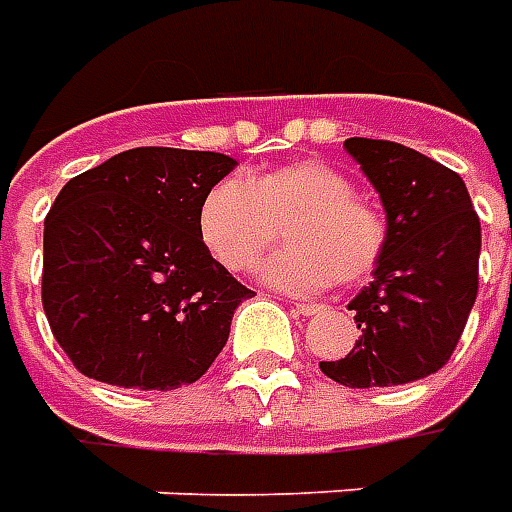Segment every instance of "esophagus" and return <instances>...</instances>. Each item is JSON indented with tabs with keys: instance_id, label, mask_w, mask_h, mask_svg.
Returning <instances> with one entry per match:
<instances>
[{
	"instance_id": "esophagus-1",
	"label": "esophagus",
	"mask_w": 512,
	"mask_h": 512,
	"mask_svg": "<svg viewBox=\"0 0 512 512\" xmlns=\"http://www.w3.org/2000/svg\"><path fill=\"white\" fill-rule=\"evenodd\" d=\"M296 313L299 316H316L318 310H321V305H313V302H296Z\"/></svg>"
}]
</instances>
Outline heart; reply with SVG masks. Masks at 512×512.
<instances>
[{
  "instance_id": "heart-1",
  "label": "heart",
  "mask_w": 512,
  "mask_h": 512,
  "mask_svg": "<svg viewBox=\"0 0 512 512\" xmlns=\"http://www.w3.org/2000/svg\"><path fill=\"white\" fill-rule=\"evenodd\" d=\"M282 227L291 244L260 271L280 291L316 293L335 280H363L388 244L380 210L357 199L352 180L324 160H296L249 180L224 177L196 213L210 257L235 274L255 266Z\"/></svg>"
}]
</instances>
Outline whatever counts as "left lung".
Returning a JSON list of instances; mask_svg holds the SVG:
<instances>
[{"label":"left lung","mask_w":512,"mask_h":512,"mask_svg":"<svg viewBox=\"0 0 512 512\" xmlns=\"http://www.w3.org/2000/svg\"><path fill=\"white\" fill-rule=\"evenodd\" d=\"M377 188L388 244L349 302L360 338L318 363L346 388H388L430 377L455 352L480 285V216L460 174L393 141L346 138Z\"/></svg>","instance_id":"1"}]
</instances>
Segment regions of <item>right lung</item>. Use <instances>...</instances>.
<instances>
[{
    "instance_id": "obj_1",
    "label": "right lung",
    "mask_w": 512,
    "mask_h": 512,
    "mask_svg": "<svg viewBox=\"0 0 512 512\" xmlns=\"http://www.w3.org/2000/svg\"><path fill=\"white\" fill-rule=\"evenodd\" d=\"M238 163L138 146L63 185L44 221V313L91 380L174 391L196 382L252 291L199 238L202 196Z\"/></svg>"
}]
</instances>
